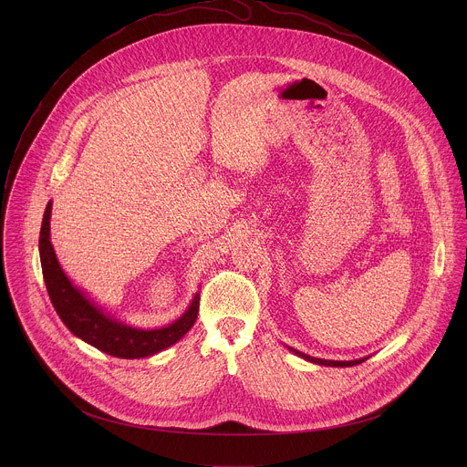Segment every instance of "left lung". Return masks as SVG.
Masks as SVG:
<instances>
[{
    "instance_id": "8db88e82",
    "label": "left lung",
    "mask_w": 467,
    "mask_h": 467,
    "mask_svg": "<svg viewBox=\"0 0 467 467\" xmlns=\"http://www.w3.org/2000/svg\"><path fill=\"white\" fill-rule=\"evenodd\" d=\"M291 352H295L298 358H304V359H307V361H311V363H317V365H326V367H354V365H359V363H363L367 358H359V359H352V361H333V359H322V358H313V356H307V354H304V352H300V350H296V348H293V347H287Z\"/></svg>"
}]
</instances>
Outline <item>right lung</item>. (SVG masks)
<instances>
[{
	"label": "right lung",
	"mask_w": 467,
	"mask_h": 467,
	"mask_svg": "<svg viewBox=\"0 0 467 467\" xmlns=\"http://www.w3.org/2000/svg\"><path fill=\"white\" fill-rule=\"evenodd\" d=\"M50 217L52 201L47 204L39 235L43 278L54 309L57 311L63 324L77 337L109 356L138 359L165 350L191 331L200 311V293L194 295L191 306L176 322L158 329H140L128 326L126 322L106 313L91 298H88L84 291L73 285V282L67 278L65 269L57 261V255L50 243Z\"/></svg>",
	"instance_id": "add662e5"
}]
</instances>
